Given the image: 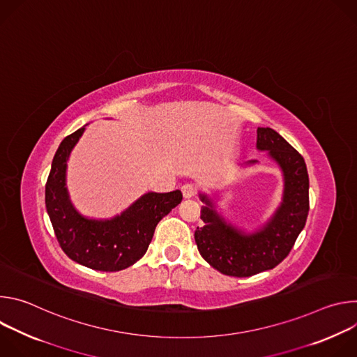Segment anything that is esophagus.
I'll return each instance as SVG.
<instances>
[{"mask_svg": "<svg viewBox=\"0 0 357 357\" xmlns=\"http://www.w3.org/2000/svg\"><path fill=\"white\" fill-rule=\"evenodd\" d=\"M182 193H183L185 199H189V197L196 195V186L193 183H185L182 186Z\"/></svg>", "mask_w": 357, "mask_h": 357, "instance_id": "esophagus-1", "label": "esophagus"}]
</instances>
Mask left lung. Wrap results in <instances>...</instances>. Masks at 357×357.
Listing matches in <instances>:
<instances>
[{
    "instance_id": "left-lung-1",
    "label": "left lung",
    "mask_w": 357,
    "mask_h": 357,
    "mask_svg": "<svg viewBox=\"0 0 357 357\" xmlns=\"http://www.w3.org/2000/svg\"><path fill=\"white\" fill-rule=\"evenodd\" d=\"M257 149L268 151L284 179L280 206L256 231L245 233L227 222L206 193H199L206 206L200 209L202 227L195 231L200 256L230 277H251L278 266L289 254L310 212V178L299 152L277 131L257 128ZM257 161H248L254 165Z\"/></svg>"
}]
</instances>
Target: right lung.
<instances>
[{"mask_svg": "<svg viewBox=\"0 0 357 357\" xmlns=\"http://www.w3.org/2000/svg\"><path fill=\"white\" fill-rule=\"evenodd\" d=\"M84 128L86 126L68 135L56 151L45 186L46 211L59 245L69 259L97 271H120L146 252L157 225L179 205L182 192H148L112 219L80 215L69 197L66 169L70 152Z\"/></svg>", "mask_w": 357, "mask_h": 357, "instance_id": "1", "label": "right lung"}]
</instances>
